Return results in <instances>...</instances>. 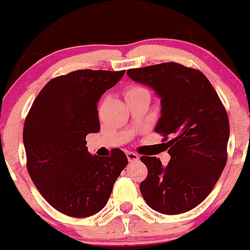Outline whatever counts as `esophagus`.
Returning a JSON list of instances; mask_svg holds the SVG:
<instances>
[{"label": "esophagus", "instance_id": "esophagus-1", "mask_svg": "<svg viewBox=\"0 0 250 250\" xmlns=\"http://www.w3.org/2000/svg\"><path fill=\"white\" fill-rule=\"evenodd\" d=\"M127 158L129 162H135V161L139 160V156L134 152H127Z\"/></svg>", "mask_w": 250, "mask_h": 250}]
</instances>
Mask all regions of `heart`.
Masks as SVG:
<instances>
[{
	"mask_svg": "<svg viewBox=\"0 0 250 250\" xmlns=\"http://www.w3.org/2000/svg\"><path fill=\"white\" fill-rule=\"evenodd\" d=\"M143 94H150V93H148V90L146 89L145 87H143V85L132 84L127 88V90H125V99H129V98L139 97V95Z\"/></svg>",
	"mask_w": 250,
	"mask_h": 250,
	"instance_id": "b5f03b06",
	"label": "heart"
}]
</instances>
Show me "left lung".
Returning <instances> with one entry per match:
<instances>
[{"mask_svg": "<svg viewBox=\"0 0 250 250\" xmlns=\"http://www.w3.org/2000/svg\"><path fill=\"white\" fill-rule=\"evenodd\" d=\"M127 75L152 88L161 98L155 128L167 140L170 161L143 156L147 176L140 192L148 207L175 215L197 207L210 193L228 161V112L201 71L178 62L130 69Z\"/></svg>", "mask_w": 250, "mask_h": 250, "instance_id": "obj_1", "label": "left lung"}]
</instances>
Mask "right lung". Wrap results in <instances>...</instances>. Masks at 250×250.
I'll return each instance as SVG.
<instances>
[{
  "instance_id": "right-lung-1",
  "label": "right lung",
  "mask_w": 250,
  "mask_h": 250,
  "mask_svg": "<svg viewBox=\"0 0 250 250\" xmlns=\"http://www.w3.org/2000/svg\"><path fill=\"white\" fill-rule=\"evenodd\" d=\"M125 72L77 70L53 78L27 113V172L44 200L65 215L87 218L102 210L128 165L120 148L102 158L85 146V137L100 130L98 102Z\"/></svg>"
}]
</instances>
